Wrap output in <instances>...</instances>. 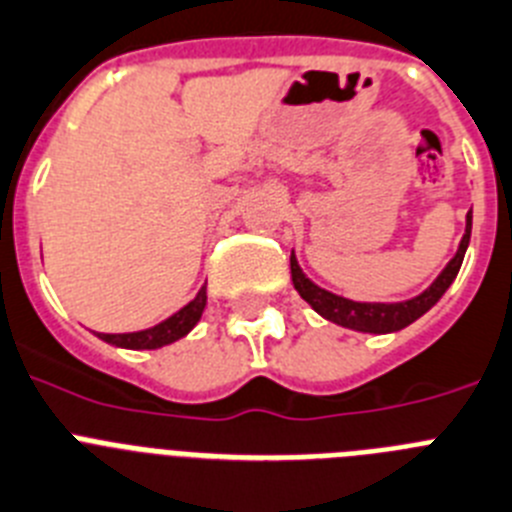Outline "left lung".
Segmentation results:
<instances>
[{
    "instance_id": "obj_1",
    "label": "left lung",
    "mask_w": 512,
    "mask_h": 512,
    "mask_svg": "<svg viewBox=\"0 0 512 512\" xmlns=\"http://www.w3.org/2000/svg\"><path fill=\"white\" fill-rule=\"evenodd\" d=\"M471 239V211L466 213V231L459 242V250L451 257L446 268L441 270V275L430 283L420 296L410 301H397V304H368V301H350L345 296H337V293L327 291V288L317 286V283L306 278V273L301 270L299 260H296V252L291 250V281L293 288L299 291L301 299L317 311L319 317H324L327 322H335L340 327H348L355 332H368V335H389V332H399L404 327H410L412 322L425 314V311L433 309L438 301H441L443 293L448 291L456 275H459L461 262H464L466 247H469Z\"/></svg>"
}]
</instances>
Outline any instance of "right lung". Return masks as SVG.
I'll return each instance as SVG.
<instances>
[{
	"label": "right lung",
	"instance_id": "obj_1",
	"mask_svg": "<svg viewBox=\"0 0 512 512\" xmlns=\"http://www.w3.org/2000/svg\"><path fill=\"white\" fill-rule=\"evenodd\" d=\"M208 304V293L206 283L201 286V291L195 293V299L188 301V304L177 309L172 317L162 319L154 327H146V330L139 332H121V335H105V332H97L102 342L108 345H115V348H126V350H159L164 345H172L180 337L188 335L195 324L201 322L203 309Z\"/></svg>",
	"mask_w": 512,
	"mask_h": 512
}]
</instances>
